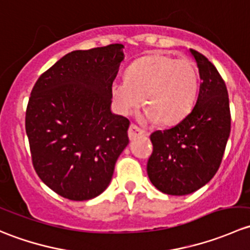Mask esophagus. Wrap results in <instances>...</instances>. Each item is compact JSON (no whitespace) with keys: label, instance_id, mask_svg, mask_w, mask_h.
Listing matches in <instances>:
<instances>
[{"label":"esophagus","instance_id":"esophagus-1","mask_svg":"<svg viewBox=\"0 0 250 250\" xmlns=\"http://www.w3.org/2000/svg\"><path fill=\"white\" fill-rule=\"evenodd\" d=\"M128 135H129L130 140H134V139H137L138 137L147 135V133H146V130L141 129V128L138 127L137 125L132 123V125H129V129H128Z\"/></svg>","mask_w":250,"mask_h":250}]
</instances>
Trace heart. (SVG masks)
<instances>
[{
  "label": "heart",
  "instance_id": "b5f03b06",
  "mask_svg": "<svg viewBox=\"0 0 250 250\" xmlns=\"http://www.w3.org/2000/svg\"><path fill=\"white\" fill-rule=\"evenodd\" d=\"M200 89L195 62L166 54L140 58L127 70L125 80H115L111 94L118 111L128 115L141 103L144 118L166 125L183 121L192 110Z\"/></svg>",
  "mask_w": 250,
  "mask_h": 250
}]
</instances>
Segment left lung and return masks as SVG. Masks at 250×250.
<instances>
[{
    "label": "left lung",
    "mask_w": 250,
    "mask_h": 250,
    "mask_svg": "<svg viewBox=\"0 0 250 250\" xmlns=\"http://www.w3.org/2000/svg\"><path fill=\"white\" fill-rule=\"evenodd\" d=\"M190 52L202 80L196 105L178 125L150 135L153 150L147 175L156 188L173 196L192 193L210 181L220 167L231 130L223 77L203 54Z\"/></svg>",
    "instance_id": "left-lung-1"
}]
</instances>
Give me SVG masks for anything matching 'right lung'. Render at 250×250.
I'll return each instance as SVG.
<instances>
[{"label": "right lung", "mask_w": 250, "mask_h": 250, "mask_svg": "<svg viewBox=\"0 0 250 250\" xmlns=\"http://www.w3.org/2000/svg\"><path fill=\"white\" fill-rule=\"evenodd\" d=\"M123 44L74 50L44 71L25 115L32 166L62 197L87 201L109 186L129 143V120L111 112Z\"/></svg>", "instance_id": "right-lung-1"}]
</instances>
